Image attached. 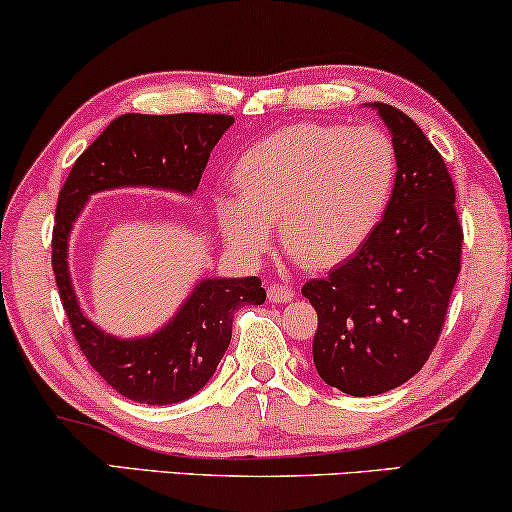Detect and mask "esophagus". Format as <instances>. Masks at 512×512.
I'll return each mask as SVG.
<instances>
[{"instance_id": "obj_1", "label": "esophagus", "mask_w": 512, "mask_h": 512, "mask_svg": "<svg viewBox=\"0 0 512 512\" xmlns=\"http://www.w3.org/2000/svg\"><path fill=\"white\" fill-rule=\"evenodd\" d=\"M268 300L270 303H291L293 300V289L284 284H272L268 289Z\"/></svg>"}]
</instances>
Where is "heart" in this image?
<instances>
[{"label":"heart","instance_id":"heart-1","mask_svg":"<svg viewBox=\"0 0 512 512\" xmlns=\"http://www.w3.org/2000/svg\"><path fill=\"white\" fill-rule=\"evenodd\" d=\"M396 179V151L382 130L289 125L237 160V191L214 195L216 219L244 261L263 258L282 219V240L307 268H333L380 223Z\"/></svg>","mask_w":512,"mask_h":512}]
</instances>
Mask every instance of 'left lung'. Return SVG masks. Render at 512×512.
<instances>
[{
  "label": "left lung",
  "mask_w": 512,
  "mask_h": 512,
  "mask_svg": "<svg viewBox=\"0 0 512 512\" xmlns=\"http://www.w3.org/2000/svg\"><path fill=\"white\" fill-rule=\"evenodd\" d=\"M368 107L396 151L389 205L352 258L303 286L319 317L314 366L349 396L384 394L422 370L445 324L464 240L440 153L403 111Z\"/></svg>",
  "instance_id": "1"
}]
</instances>
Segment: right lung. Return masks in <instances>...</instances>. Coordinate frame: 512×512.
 <instances>
[{
	"label": "right lung",
	"mask_w": 512,
	"mask_h": 512,
	"mask_svg": "<svg viewBox=\"0 0 512 512\" xmlns=\"http://www.w3.org/2000/svg\"><path fill=\"white\" fill-rule=\"evenodd\" d=\"M233 116L123 114L76 158L62 186L53 228V272L74 338L104 382L135 403L172 405L212 380L233 335L242 305H263L258 277H202L158 331L139 338L107 333L83 312L69 272V237L95 193L156 188L179 195L198 191L209 153Z\"/></svg>",
	"instance_id": "1"
}]
</instances>
